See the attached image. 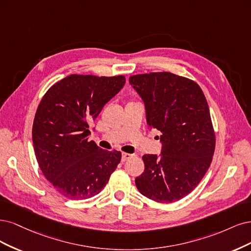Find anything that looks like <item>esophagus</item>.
I'll return each mask as SVG.
<instances>
[{
  "label": "esophagus",
  "instance_id": "obj_1",
  "mask_svg": "<svg viewBox=\"0 0 251 251\" xmlns=\"http://www.w3.org/2000/svg\"><path fill=\"white\" fill-rule=\"evenodd\" d=\"M131 157H132V155L129 154V153H122V161H126Z\"/></svg>",
  "mask_w": 251,
  "mask_h": 251
}]
</instances>
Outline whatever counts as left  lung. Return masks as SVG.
<instances>
[{
	"label": "left lung",
	"instance_id": "left-lung-1",
	"mask_svg": "<svg viewBox=\"0 0 251 251\" xmlns=\"http://www.w3.org/2000/svg\"><path fill=\"white\" fill-rule=\"evenodd\" d=\"M129 84L141 97L147 125L161 133L160 154L143 156L139 192L151 200L171 203L195 189L212 163L215 133L200 86L190 79L159 72L134 75Z\"/></svg>",
	"mask_w": 251,
	"mask_h": 251
}]
</instances>
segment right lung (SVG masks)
Instances as JSON below:
<instances>
[{
	"label": "right lung",
	"instance_id": "right-lung-1",
	"mask_svg": "<svg viewBox=\"0 0 251 251\" xmlns=\"http://www.w3.org/2000/svg\"><path fill=\"white\" fill-rule=\"evenodd\" d=\"M125 77L70 75L46 93L32 141L46 178L62 196L81 200L100 193L121 160L120 151L88 141L90 123L123 88Z\"/></svg>",
	"mask_w": 251,
	"mask_h": 251
}]
</instances>
